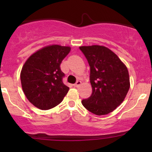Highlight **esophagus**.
<instances>
[{"label":"esophagus","instance_id":"obj_1","mask_svg":"<svg viewBox=\"0 0 152 152\" xmlns=\"http://www.w3.org/2000/svg\"><path fill=\"white\" fill-rule=\"evenodd\" d=\"M81 84V82L80 81H77L76 82V83H74V87H78Z\"/></svg>","mask_w":152,"mask_h":152}]
</instances>
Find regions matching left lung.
I'll return each instance as SVG.
<instances>
[{
	"label": "left lung",
	"instance_id": "8db88e82",
	"mask_svg": "<svg viewBox=\"0 0 152 152\" xmlns=\"http://www.w3.org/2000/svg\"><path fill=\"white\" fill-rule=\"evenodd\" d=\"M90 66L92 94L82 104L93 114H109L123 102L130 87L126 66L105 46H81Z\"/></svg>",
	"mask_w": 152,
	"mask_h": 152
}]
</instances>
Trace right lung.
Wrapping results in <instances>:
<instances>
[{"instance_id": "obj_1", "label": "right lung", "mask_w": 152, "mask_h": 152, "mask_svg": "<svg viewBox=\"0 0 152 152\" xmlns=\"http://www.w3.org/2000/svg\"><path fill=\"white\" fill-rule=\"evenodd\" d=\"M71 48L52 45L29 57L22 68L20 81L26 98L41 110L58 105L69 91L63 82L65 74L60 65Z\"/></svg>"}]
</instances>
